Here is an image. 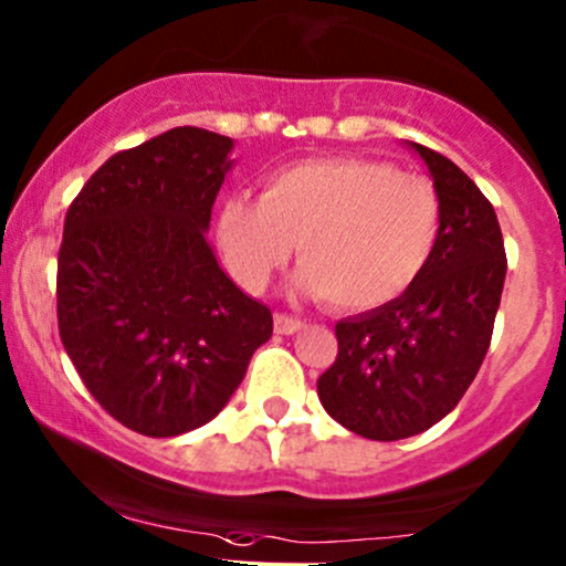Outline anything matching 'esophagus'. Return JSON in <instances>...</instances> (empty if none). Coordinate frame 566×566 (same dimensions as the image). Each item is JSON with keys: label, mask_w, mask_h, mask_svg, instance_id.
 Listing matches in <instances>:
<instances>
[{"label": "esophagus", "mask_w": 566, "mask_h": 566, "mask_svg": "<svg viewBox=\"0 0 566 566\" xmlns=\"http://www.w3.org/2000/svg\"><path fill=\"white\" fill-rule=\"evenodd\" d=\"M273 327H276L279 335H293L303 327V322L297 319V316H290V314H276L273 316Z\"/></svg>", "instance_id": "obj_1"}]
</instances>
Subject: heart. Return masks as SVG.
Wrapping results in <instances>:
<instances>
[{
    "label": "heart",
    "instance_id": "heart-1",
    "mask_svg": "<svg viewBox=\"0 0 566 566\" xmlns=\"http://www.w3.org/2000/svg\"><path fill=\"white\" fill-rule=\"evenodd\" d=\"M440 239L430 179L370 158H314L233 192L217 209V244L239 284L260 293L297 244V282L340 308L368 312L411 290Z\"/></svg>",
    "mask_w": 566,
    "mask_h": 566
}]
</instances>
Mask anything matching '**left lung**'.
I'll list each match as a JSON object with an SVG mask.
<instances>
[{"instance_id": "obj_1", "label": "left lung", "mask_w": 566, "mask_h": 566, "mask_svg": "<svg viewBox=\"0 0 566 566\" xmlns=\"http://www.w3.org/2000/svg\"><path fill=\"white\" fill-rule=\"evenodd\" d=\"M440 198V239L397 301L335 325L338 357L316 381L346 430L402 440L457 408L492 344L507 260L494 207L446 155L406 142Z\"/></svg>"}]
</instances>
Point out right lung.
<instances>
[{
	"mask_svg": "<svg viewBox=\"0 0 566 566\" xmlns=\"http://www.w3.org/2000/svg\"><path fill=\"white\" fill-rule=\"evenodd\" d=\"M233 139L182 126L112 155L74 198L59 250V333L98 406L174 438L212 421L273 333L207 241Z\"/></svg>",
	"mask_w": 566,
	"mask_h": 566,
	"instance_id": "add662e5",
	"label": "right lung"
}]
</instances>
